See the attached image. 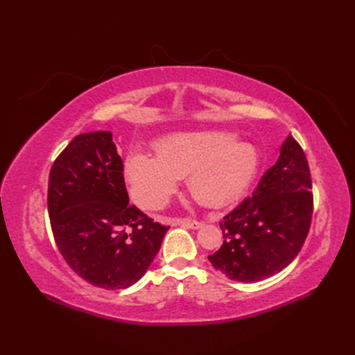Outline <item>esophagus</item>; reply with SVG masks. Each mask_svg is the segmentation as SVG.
<instances>
[{
  "mask_svg": "<svg viewBox=\"0 0 355 355\" xmlns=\"http://www.w3.org/2000/svg\"><path fill=\"white\" fill-rule=\"evenodd\" d=\"M176 225H180V227H187L191 230H198L202 227V222L194 220V219H178Z\"/></svg>",
  "mask_w": 355,
  "mask_h": 355,
  "instance_id": "esophagus-1",
  "label": "esophagus"
}]
</instances>
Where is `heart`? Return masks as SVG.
Instances as JSON below:
<instances>
[{"label": "heart", "mask_w": 355, "mask_h": 355, "mask_svg": "<svg viewBox=\"0 0 355 355\" xmlns=\"http://www.w3.org/2000/svg\"><path fill=\"white\" fill-rule=\"evenodd\" d=\"M261 164L257 148L232 133L202 130L166 136L155 155L136 151L125 158L130 194L145 210L163 207L187 178L189 194L206 206H222L250 187Z\"/></svg>", "instance_id": "heart-1"}]
</instances>
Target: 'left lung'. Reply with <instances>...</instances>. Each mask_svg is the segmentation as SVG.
I'll use <instances>...</instances> for the list:
<instances>
[{
    "label": "left lung",
    "mask_w": 355,
    "mask_h": 355,
    "mask_svg": "<svg viewBox=\"0 0 355 355\" xmlns=\"http://www.w3.org/2000/svg\"><path fill=\"white\" fill-rule=\"evenodd\" d=\"M313 184L304 149L292 136L250 197L220 222L223 244L209 256L231 280L261 282L280 272L304 245L313 216Z\"/></svg>",
    "instance_id": "8db88e82"
}]
</instances>
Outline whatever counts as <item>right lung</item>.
Here are the masks:
<instances>
[{
    "label": "right lung",
    "instance_id": "right-lung-1",
    "mask_svg": "<svg viewBox=\"0 0 355 355\" xmlns=\"http://www.w3.org/2000/svg\"><path fill=\"white\" fill-rule=\"evenodd\" d=\"M47 206L63 259L106 290L141 280L168 230L128 204L111 132L78 135L63 149L50 170Z\"/></svg>",
    "mask_w": 355,
    "mask_h": 355
}]
</instances>
